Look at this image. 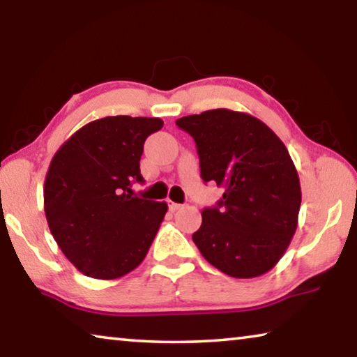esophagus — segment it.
I'll return each mask as SVG.
<instances>
[{
    "label": "esophagus",
    "mask_w": 357,
    "mask_h": 357,
    "mask_svg": "<svg viewBox=\"0 0 357 357\" xmlns=\"http://www.w3.org/2000/svg\"><path fill=\"white\" fill-rule=\"evenodd\" d=\"M168 208L172 209V211H176V209L181 208L179 203H174V202H168Z\"/></svg>",
    "instance_id": "34e87169"
}]
</instances>
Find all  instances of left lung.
I'll return each instance as SVG.
<instances>
[{
    "mask_svg": "<svg viewBox=\"0 0 357 357\" xmlns=\"http://www.w3.org/2000/svg\"><path fill=\"white\" fill-rule=\"evenodd\" d=\"M197 144L200 176L224 189L203 208L192 235L202 256L234 278H254L278 264L297 229L302 192L282 141L262 121L230 109L181 117Z\"/></svg>",
    "mask_w": 357,
    "mask_h": 357,
    "instance_id": "1",
    "label": "left lung"
}]
</instances>
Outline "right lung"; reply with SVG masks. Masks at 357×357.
Here are the masks:
<instances>
[{
    "mask_svg": "<svg viewBox=\"0 0 357 357\" xmlns=\"http://www.w3.org/2000/svg\"><path fill=\"white\" fill-rule=\"evenodd\" d=\"M158 117L111 116L79 128L55 152L44 184L50 234L84 275L116 280L148 254L167 213L165 202L133 195L144 141Z\"/></svg>",
    "mask_w": 357,
    "mask_h": 357,
    "instance_id": "obj_1",
    "label": "right lung"
}]
</instances>
